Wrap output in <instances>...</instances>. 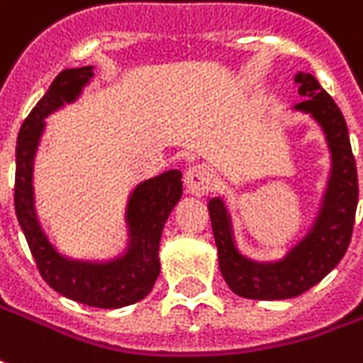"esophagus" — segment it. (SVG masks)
<instances>
[{
	"label": "esophagus",
	"mask_w": 363,
	"mask_h": 363,
	"mask_svg": "<svg viewBox=\"0 0 363 363\" xmlns=\"http://www.w3.org/2000/svg\"><path fill=\"white\" fill-rule=\"evenodd\" d=\"M214 184V174L208 169L206 164H194L184 173V186L189 194L194 196H202Z\"/></svg>",
	"instance_id": "obj_1"
}]
</instances>
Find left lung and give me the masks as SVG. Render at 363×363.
Wrapping results in <instances>:
<instances>
[{
	"label": "left lung",
	"mask_w": 363,
	"mask_h": 363,
	"mask_svg": "<svg viewBox=\"0 0 363 363\" xmlns=\"http://www.w3.org/2000/svg\"><path fill=\"white\" fill-rule=\"evenodd\" d=\"M301 102L293 111L305 113L320 128L330 153V171L318 210L306 234L275 261L253 259L238 247L232 214L224 199L208 202L222 277L235 295L279 301L303 295L330 273L348 250L358 206V173L340 108L308 72H296Z\"/></svg>",
	"instance_id": "1"
}]
</instances>
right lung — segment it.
Segmentation results:
<instances>
[{
	"mask_svg": "<svg viewBox=\"0 0 363 363\" xmlns=\"http://www.w3.org/2000/svg\"><path fill=\"white\" fill-rule=\"evenodd\" d=\"M94 67L67 68L23 121L15 147V214L43 279L57 293L96 308H121L145 298L155 285L161 261L159 243L167 218L182 196V173L167 171L139 182L125 206L128 247L108 261H82L62 255L50 243L35 208L33 171L47 118L76 102L92 82Z\"/></svg>",
	"mask_w": 363,
	"mask_h": 363,
	"instance_id": "1",
	"label": "right lung"
}]
</instances>
